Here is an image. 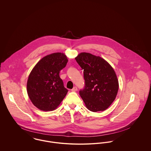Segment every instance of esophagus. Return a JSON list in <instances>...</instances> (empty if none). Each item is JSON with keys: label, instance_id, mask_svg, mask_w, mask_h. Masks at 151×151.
<instances>
[{"label": "esophagus", "instance_id": "1", "mask_svg": "<svg viewBox=\"0 0 151 151\" xmlns=\"http://www.w3.org/2000/svg\"><path fill=\"white\" fill-rule=\"evenodd\" d=\"M77 91V88L76 86L73 87V88L71 89V91H72V92H76V91Z\"/></svg>", "mask_w": 151, "mask_h": 151}]
</instances>
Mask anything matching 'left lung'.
I'll use <instances>...</instances> for the list:
<instances>
[{
    "label": "left lung",
    "instance_id": "obj_1",
    "mask_svg": "<svg viewBox=\"0 0 151 151\" xmlns=\"http://www.w3.org/2000/svg\"><path fill=\"white\" fill-rule=\"evenodd\" d=\"M84 70L85 88L80 95L86 108L96 112L104 111L113 102L119 90V81L113 67L105 59L81 52L75 58Z\"/></svg>",
    "mask_w": 151,
    "mask_h": 151
}]
</instances>
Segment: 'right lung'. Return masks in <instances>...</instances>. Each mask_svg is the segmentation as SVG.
<instances>
[{
  "instance_id": "1",
  "label": "right lung",
  "mask_w": 151,
  "mask_h": 151,
  "mask_svg": "<svg viewBox=\"0 0 151 151\" xmlns=\"http://www.w3.org/2000/svg\"><path fill=\"white\" fill-rule=\"evenodd\" d=\"M67 56L56 52L42 58L34 67L28 78L27 91L33 105L42 111L57 109L68 90L59 77L67 63Z\"/></svg>"
}]
</instances>
